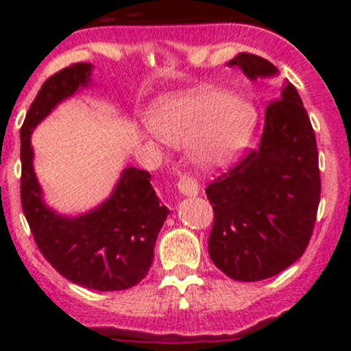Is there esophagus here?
<instances>
[{
	"instance_id": "34e87169",
	"label": "esophagus",
	"mask_w": 351,
	"mask_h": 351,
	"mask_svg": "<svg viewBox=\"0 0 351 351\" xmlns=\"http://www.w3.org/2000/svg\"><path fill=\"white\" fill-rule=\"evenodd\" d=\"M178 188L186 197H197L198 191H200V186H198L197 179L191 178V176H182L178 182Z\"/></svg>"
}]
</instances>
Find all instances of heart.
Returning <instances> with one entry per match:
<instances>
[{
  "label": "heart",
  "mask_w": 351,
  "mask_h": 351,
  "mask_svg": "<svg viewBox=\"0 0 351 351\" xmlns=\"http://www.w3.org/2000/svg\"><path fill=\"white\" fill-rule=\"evenodd\" d=\"M256 125V108L243 95L198 88L158 101L149 112L156 137L176 147L190 145L200 169H223L243 153Z\"/></svg>",
  "instance_id": "obj_1"
}]
</instances>
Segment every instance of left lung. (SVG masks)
Here are the masks:
<instances>
[{"instance_id": "8db88e82", "label": "left lung", "mask_w": 351, "mask_h": 351, "mask_svg": "<svg viewBox=\"0 0 351 351\" xmlns=\"http://www.w3.org/2000/svg\"><path fill=\"white\" fill-rule=\"evenodd\" d=\"M228 66H239L250 80L280 73L246 52ZM320 191L315 132L295 86L287 80L267 107L258 149L207 186L214 265L235 281L267 280L290 267L309 244Z\"/></svg>"}]
</instances>
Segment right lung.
<instances>
[{
    "label": "right lung",
    "mask_w": 351,
    "mask_h": 351,
    "mask_svg": "<svg viewBox=\"0 0 351 351\" xmlns=\"http://www.w3.org/2000/svg\"><path fill=\"white\" fill-rule=\"evenodd\" d=\"M91 63L63 68L43 82L21 128V202L42 255L71 283L98 291L141 283L154 258V244L170 213L151 186V173L128 167L112 195L79 216H63L43 202L33 169L31 133L63 100L91 84Z\"/></svg>",
    "instance_id": "1"
}]
</instances>
